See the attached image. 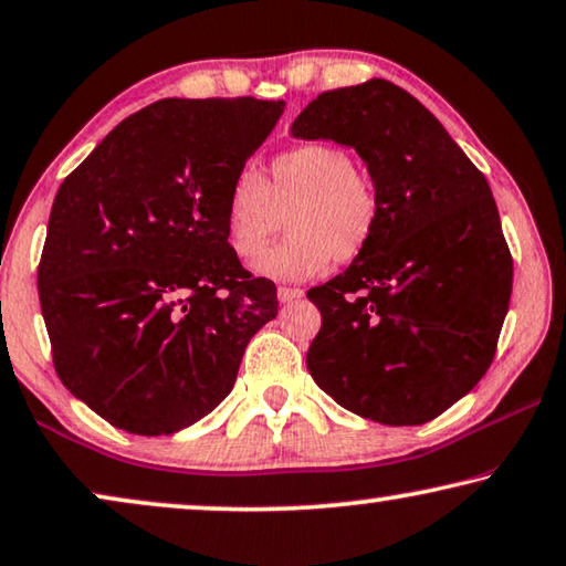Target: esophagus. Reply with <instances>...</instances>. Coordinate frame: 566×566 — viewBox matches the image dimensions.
<instances>
[{"label":"esophagus","mask_w":566,"mask_h":566,"mask_svg":"<svg viewBox=\"0 0 566 566\" xmlns=\"http://www.w3.org/2000/svg\"><path fill=\"white\" fill-rule=\"evenodd\" d=\"M302 292L300 286H280V290H276V297H280V302H294V300H300L302 297Z\"/></svg>","instance_id":"1"}]
</instances>
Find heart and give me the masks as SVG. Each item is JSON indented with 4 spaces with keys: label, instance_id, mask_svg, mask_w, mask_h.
<instances>
[{
    "label": "heart",
    "instance_id": "heart-1",
    "mask_svg": "<svg viewBox=\"0 0 566 566\" xmlns=\"http://www.w3.org/2000/svg\"><path fill=\"white\" fill-rule=\"evenodd\" d=\"M286 210L290 235L256 261V272L274 282H302L325 272L333 256L352 261L369 245L379 192L348 150L305 143L274 156L266 179L253 169L235 174L222 210L228 245L241 259L259 256Z\"/></svg>",
    "mask_w": 566,
    "mask_h": 566
}]
</instances>
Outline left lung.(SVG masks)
Instances as JSON below:
<instances>
[{
  "label": "left lung",
  "instance_id": "obj_1",
  "mask_svg": "<svg viewBox=\"0 0 566 566\" xmlns=\"http://www.w3.org/2000/svg\"><path fill=\"white\" fill-rule=\"evenodd\" d=\"M292 135L354 148L379 192L369 245L307 292L323 315L307 369L356 416L428 423L484 377L511 302L513 259L488 179L385 78L323 92Z\"/></svg>",
  "mask_w": 566,
  "mask_h": 566
}]
</instances>
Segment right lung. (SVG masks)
Here are the masks:
<instances>
[{
	"instance_id": "1",
	"label": "right lung",
	"mask_w": 566,
	"mask_h": 566,
	"mask_svg": "<svg viewBox=\"0 0 566 566\" xmlns=\"http://www.w3.org/2000/svg\"><path fill=\"white\" fill-rule=\"evenodd\" d=\"M284 102L161 99L63 179L38 266L55 371L127 433L166 436L226 400L276 286L222 228L226 192Z\"/></svg>"
}]
</instances>
